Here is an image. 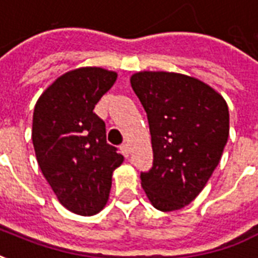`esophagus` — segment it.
<instances>
[{"instance_id": "esophagus-1", "label": "esophagus", "mask_w": 258, "mask_h": 258, "mask_svg": "<svg viewBox=\"0 0 258 258\" xmlns=\"http://www.w3.org/2000/svg\"><path fill=\"white\" fill-rule=\"evenodd\" d=\"M120 151H121V154H123V155H124L125 158L128 157V154H130L128 145H127V143H123V145L120 146Z\"/></svg>"}]
</instances>
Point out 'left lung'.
<instances>
[{
    "label": "left lung",
    "instance_id": "obj_1",
    "mask_svg": "<svg viewBox=\"0 0 258 258\" xmlns=\"http://www.w3.org/2000/svg\"><path fill=\"white\" fill-rule=\"evenodd\" d=\"M149 119L154 161L142 187L154 208L174 212L202 191L229 137L228 104L187 75L143 71L130 79Z\"/></svg>",
    "mask_w": 258,
    "mask_h": 258
}]
</instances>
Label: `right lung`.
Segmentation results:
<instances>
[{
    "label": "right lung",
    "instance_id": "right-lung-1",
    "mask_svg": "<svg viewBox=\"0 0 258 258\" xmlns=\"http://www.w3.org/2000/svg\"><path fill=\"white\" fill-rule=\"evenodd\" d=\"M117 74L84 67L57 78L34 105L32 141L48 183L70 212L93 216L109 197L123 155L107 143L105 123L93 112Z\"/></svg>",
    "mask_w": 258,
    "mask_h": 258
}]
</instances>
